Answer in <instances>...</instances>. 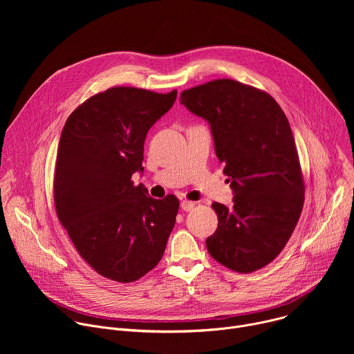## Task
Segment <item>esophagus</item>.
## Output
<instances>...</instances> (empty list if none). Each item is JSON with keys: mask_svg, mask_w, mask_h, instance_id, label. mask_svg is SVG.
Wrapping results in <instances>:
<instances>
[{"mask_svg": "<svg viewBox=\"0 0 354 354\" xmlns=\"http://www.w3.org/2000/svg\"><path fill=\"white\" fill-rule=\"evenodd\" d=\"M180 207H182L183 212H190V210H193V207H194V201L183 200L182 203H180Z\"/></svg>", "mask_w": 354, "mask_h": 354, "instance_id": "esophagus-1", "label": "esophagus"}]
</instances>
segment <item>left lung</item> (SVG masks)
Segmentation results:
<instances>
[{"mask_svg": "<svg viewBox=\"0 0 354 354\" xmlns=\"http://www.w3.org/2000/svg\"><path fill=\"white\" fill-rule=\"evenodd\" d=\"M180 104L209 122L234 205L214 203L218 227L206 239L223 266L250 273L288 242L304 206V179L288 120L265 91L221 78L186 89Z\"/></svg>", "mask_w": 354, "mask_h": 354, "instance_id": "left-lung-1", "label": "left lung"}]
</instances>
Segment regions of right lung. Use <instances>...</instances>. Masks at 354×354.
<instances>
[{
	"label": "right lung",
	"mask_w": 354,
	"mask_h": 354,
	"mask_svg": "<svg viewBox=\"0 0 354 354\" xmlns=\"http://www.w3.org/2000/svg\"><path fill=\"white\" fill-rule=\"evenodd\" d=\"M176 93L113 86L86 99L62 131L56 213L80 257L106 279L136 281L165 252L179 200L149 197L131 176L144 171L145 136Z\"/></svg>",
	"instance_id": "add662e5"
}]
</instances>
